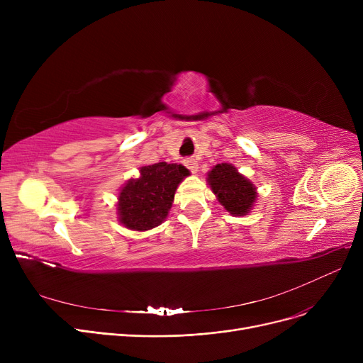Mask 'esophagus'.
<instances>
[{"label": "esophagus", "instance_id": "obj_1", "mask_svg": "<svg viewBox=\"0 0 363 363\" xmlns=\"http://www.w3.org/2000/svg\"><path fill=\"white\" fill-rule=\"evenodd\" d=\"M185 166L193 172V174H197L199 172V163L194 160V159H188V160H185Z\"/></svg>", "mask_w": 363, "mask_h": 363}]
</instances>
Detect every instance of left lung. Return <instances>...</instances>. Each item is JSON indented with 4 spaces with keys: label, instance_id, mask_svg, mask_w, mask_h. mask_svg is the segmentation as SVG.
<instances>
[{
    "label": "left lung",
    "instance_id": "8db88e82",
    "mask_svg": "<svg viewBox=\"0 0 363 363\" xmlns=\"http://www.w3.org/2000/svg\"><path fill=\"white\" fill-rule=\"evenodd\" d=\"M216 200L233 216H245L257 200L256 185L231 163H220L207 172L206 178Z\"/></svg>",
    "mask_w": 363,
    "mask_h": 363
}]
</instances>
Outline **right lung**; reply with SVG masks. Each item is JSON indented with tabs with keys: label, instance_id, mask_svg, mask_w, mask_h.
Wrapping results in <instances>:
<instances>
[{
	"label": "right lung",
	"instance_id": "obj_1",
	"mask_svg": "<svg viewBox=\"0 0 363 363\" xmlns=\"http://www.w3.org/2000/svg\"><path fill=\"white\" fill-rule=\"evenodd\" d=\"M189 175L178 163H155L140 167V177L130 178L118 196V219L130 231H148L166 220L177 188Z\"/></svg>",
	"mask_w": 363,
	"mask_h": 363
}]
</instances>
